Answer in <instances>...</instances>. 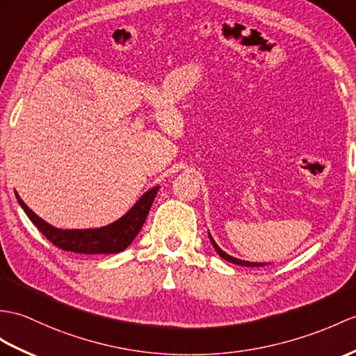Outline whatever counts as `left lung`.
I'll use <instances>...</instances> for the list:
<instances>
[{"instance_id": "left-lung-1", "label": "left lung", "mask_w": 356, "mask_h": 356, "mask_svg": "<svg viewBox=\"0 0 356 356\" xmlns=\"http://www.w3.org/2000/svg\"><path fill=\"white\" fill-rule=\"evenodd\" d=\"M209 238H211V241H212V245L216 247V250H217V253L221 256L222 259H226V261H229V262H232V264H236V266H243V267H262V266H266V264H259V262H247V261H241V259H236V258H234V256H230V254H227V253H225L222 252L220 247L217 245V243L213 241L212 239V236L209 235Z\"/></svg>"}]
</instances>
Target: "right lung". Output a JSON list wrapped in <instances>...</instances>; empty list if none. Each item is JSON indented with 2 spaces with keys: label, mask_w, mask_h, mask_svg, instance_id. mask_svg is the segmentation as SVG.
I'll use <instances>...</instances> for the list:
<instances>
[{
  "label": "right lung",
  "mask_w": 356,
  "mask_h": 356,
  "mask_svg": "<svg viewBox=\"0 0 356 356\" xmlns=\"http://www.w3.org/2000/svg\"><path fill=\"white\" fill-rule=\"evenodd\" d=\"M159 191V186H156L145 193L139 198L138 203L131 208L126 216L121 217L118 221L112 222L109 226L100 229H85V230H63L49 226L42 218H39L29 206L24 203L18 194L21 208L26 211L29 218L33 221L40 232L45 235L48 241H51L56 247H59L66 252L83 253V254H109L120 253L127 249L130 243L134 241L139 230L143 229L144 221L148 216L156 194Z\"/></svg>",
  "instance_id": "1"
}]
</instances>
